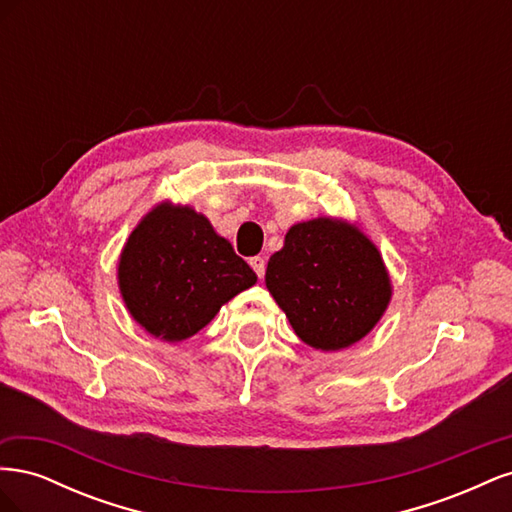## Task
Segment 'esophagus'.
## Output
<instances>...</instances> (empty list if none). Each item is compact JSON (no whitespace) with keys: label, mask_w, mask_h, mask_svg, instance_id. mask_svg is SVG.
<instances>
[{"label":"esophagus","mask_w":512,"mask_h":512,"mask_svg":"<svg viewBox=\"0 0 512 512\" xmlns=\"http://www.w3.org/2000/svg\"><path fill=\"white\" fill-rule=\"evenodd\" d=\"M250 267L258 275V280H262V277H265V258H260V256L250 258Z\"/></svg>","instance_id":"obj_1"}]
</instances>
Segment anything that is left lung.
<instances>
[{
  "instance_id": "1",
  "label": "left lung",
  "mask_w": 512,
  "mask_h": 512,
  "mask_svg": "<svg viewBox=\"0 0 512 512\" xmlns=\"http://www.w3.org/2000/svg\"><path fill=\"white\" fill-rule=\"evenodd\" d=\"M265 282L294 333L318 350L359 342L391 299L376 245L329 218L292 226L282 250L269 258Z\"/></svg>"
}]
</instances>
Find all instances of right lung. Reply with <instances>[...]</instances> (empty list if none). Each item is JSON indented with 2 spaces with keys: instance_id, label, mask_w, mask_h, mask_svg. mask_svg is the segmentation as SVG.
Wrapping results in <instances>:
<instances>
[{
  "instance_id": "1",
  "label": "right lung",
  "mask_w": 512,
  "mask_h": 512,
  "mask_svg": "<svg viewBox=\"0 0 512 512\" xmlns=\"http://www.w3.org/2000/svg\"><path fill=\"white\" fill-rule=\"evenodd\" d=\"M254 284L250 265L190 207L153 209L119 260V290L130 314L166 342L192 337Z\"/></svg>"
}]
</instances>
